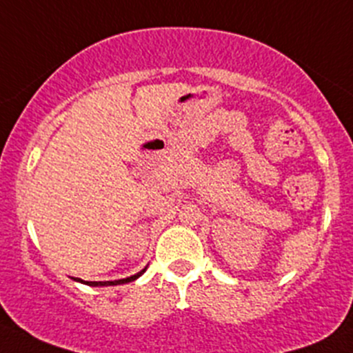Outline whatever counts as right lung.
Wrapping results in <instances>:
<instances>
[{
    "mask_svg": "<svg viewBox=\"0 0 353 353\" xmlns=\"http://www.w3.org/2000/svg\"><path fill=\"white\" fill-rule=\"evenodd\" d=\"M145 273V270H141L140 273H137V275L133 276H128V279H123V280H114V282H83V280L78 279V282H83L87 283V285H92V287H104V285H119V283H128V282H133V280H137L138 276H141Z\"/></svg>",
    "mask_w": 353,
    "mask_h": 353,
    "instance_id": "1",
    "label": "right lung"
}]
</instances>
